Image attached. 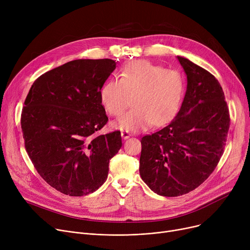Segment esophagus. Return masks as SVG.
I'll return each instance as SVG.
<instances>
[{"instance_id":"esophagus-1","label":"esophagus","mask_w":250,"mask_h":250,"mask_svg":"<svg viewBox=\"0 0 250 250\" xmlns=\"http://www.w3.org/2000/svg\"><path fill=\"white\" fill-rule=\"evenodd\" d=\"M130 136V135L128 132H126V130H124V132H122V137H123V139H125V140H126V139H128Z\"/></svg>"}]
</instances>
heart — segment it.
Returning <instances> with one entry per match:
<instances>
[{"label":"heart","instance_id":"obj_1","mask_svg":"<svg viewBox=\"0 0 250 250\" xmlns=\"http://www.w3.org/2000/svg\"><path fill=\"white\" fill-rule=\"evenodd\" d=\"M185 94V80L176 70L147 61H136L123 69L120 80L110 79L100 90V101L112 116H121L130 105L134 109L112 123L114 129L142 132L162 126L177 114Z\"/></svg>","mask_w":250,"mask_h":250}]
</instances>
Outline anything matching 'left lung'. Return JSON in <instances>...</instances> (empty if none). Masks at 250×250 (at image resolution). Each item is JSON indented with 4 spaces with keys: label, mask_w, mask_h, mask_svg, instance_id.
I'll list each match as a JSON object with an SVG mask.
<instances>
[{
    "label": "left lung",
    "mask_w": 250,
    "mask_h": 250,
    "mask_svg": "<svg viewBox=\"0 0 250 250\" xmlns=\"http://www.w3.org/2000/svg\"><path fill=\"white\" fill-rule=\"evenodd\" d=\"M188 78L185 99L167 126L141 140L140 174L157 194H186L212 174L224 153L230 116L217 79L177 57Z\"/></svg>",
    "instance_id": "obj_1"
}]
</instances>
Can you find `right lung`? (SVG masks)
<instances>
[{
    "mask_svg": "<svg viewBox=\"0 0 250 250\" xmlns=\"http://www.w3.org/2000/svg\"><path fill=\"white\" fill-rule=\"evenodd\" d=\"M115 65L110 59L69 62L38 77L25 99L26 152L39 175L62 193L82 196L97 190L122 148L118 130L96 135L108 121L100 90Z\"/></svg>",
    "mask_w": 250,
    "mask_h": 250,
    "instance_id": "1",
    "label": "right lung"
}]
</instances>
